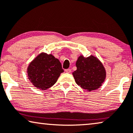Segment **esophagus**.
<instances>
[{
	"label": "esophagus",
	"mask_w": 133,
	"mask_h": 133,
	"mask_svg": "<svg viewBox=\"0 0 133 133\" xmlns=\"http://www.w3.org/2000/svg\"><path fill=\"white\" fill-rule=\"evenodd\" d=\"M71 72H72V70H71L70 69H66V72L68 73V74H70V73H71Z\"/></svg>",
	"instance_id": "obj_1"
}]
</instances>
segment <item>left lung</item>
Instances as JSON below:
<instances>
[{"mask_svg":"<svg viewBox=\"0 0 133 133\" xmlns=\"http://www.w3.org/2000/svg\"><path fill=\"white\" fill-rule=\"evenodd\" d=\"M77 69L72 73L78 85L87 91L99 89L106 78L103 64L96 57L90 55L84 57L80 55L76 61Z\"/></svg>","mask_w":133,"mask_h":133,"instance_id":"1","label":"left lung"}]
</instances>
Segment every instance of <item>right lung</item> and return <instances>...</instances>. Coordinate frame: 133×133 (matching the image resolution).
<instances>
[{
    "instance_id": "add662e5",
    "label": "right lung",
    "mask_w": 133,
    "mask_h": 133,
    "mask_svg": "<svg viewBox=\"0 0 133 133\" xmlns=\"http://www.w3.org/2000/svg\"><path fill=\"white\" fill-rule=\"evenodd\" d=\"M64 72L61 63L52 54L42 52L30 63L27 69L28 79L40 90L51 87Z\"/></svg>"
}]
</instances>
